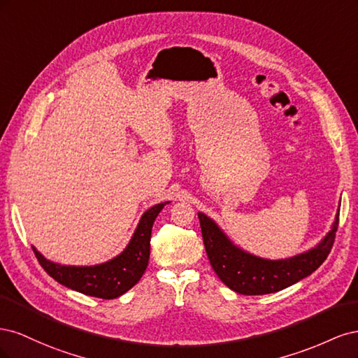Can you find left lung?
<instances>
[{
	"label": "left lung",
	"mask_w": 358,
	"mask_h": 358,
	"mask_svg": "<svg viewBox=\"0 0 358 358\" xmlns=\"http://www.w3.org/2000/svg\"><path fill=\"white\" fill-rule=\"evenodd\" d=\"M199 220L206 254L215 273L227 287L239 294L262 296L299 282L326 262L336 239L339 213L336 216L331 231L317 248L279 262H270L241 251L204 213H199Z\"/></svg>",
	"instance_id": "left-lung-1"
}]
</instances>
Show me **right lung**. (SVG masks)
Instances as JSON below:
<instances>
[{"mask_svg":"<svg viewBox=\"0 0 358 358\" xmlns=\"http://www.w3.org/2000/svg\"><path fill=\"white\" fill-rule=\"evenodd\" d=\"M164 204H155L154 208L146 210L125 251L104 264L94 267L59 266L48 262L34 248L32 249L40 266L59 284L91 297L104 300L116 299L133 288L145 273L150 254V231Z\"/></svg>","mask_w":358,"mask_h":358,"instance_id":"obj_1","label":"right lung"}]
</instances>
